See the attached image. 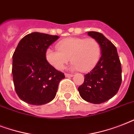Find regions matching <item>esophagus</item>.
Returning a JSON list of instances; mask_svg holds the SVG:
<instances>
[{"label":"esophagus","instance_id":"34e87169","mask_svg":"<svg viewBox=\"0 0 134 134\" xmlns=\"http://www.w3.org/2000/svg\"><path fill=\"white\" fill-rule=\"evenodd\" d=\"M65 76L66 77H72L73 74H65Z\"/></svg>","mask_w":134,"mask_h":134}]
</instances>
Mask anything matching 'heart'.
Returning a JSON list of instances; mask_svg holds the SVG:
<instances>
[{
  "label": "heart",
  "instance_id": "obj_1",
  "mask_svg": "<svg viewBox=\"0 0 134 134\" xmlns=\"http://www.w3.org/2000/svg\"><path fill=\"white\" fill-rule=\"evenodd\" d=\"M58 49L46 51V60L57 70L64 69L71 60V69L83 72L90 71L99 62L102 48L94 38L71 37L58 43Z\"/></svg>",
  "mask_w": 134,
  "mask_h": 134
}]
</instances>
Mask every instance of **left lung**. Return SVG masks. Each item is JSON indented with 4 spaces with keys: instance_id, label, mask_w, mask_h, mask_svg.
Returning a JSON list of instances; mask_svg holds the SVG:
<instances>
[{
    "instance_id": "8db88e82",
    "label": "left lung",
    "mask_w": 134,
    "mask_h": 134,
    "mask_svg": "<svg viewBox=\"0 0 134 134\" xmlns=\"http://www.w3.org/2000/svg\"><path fill=\"white\" fill-rule=\"evenodd\" d=\"M88 35L99 42L102 56L90 72L84 76L83 83L78 88L80 96L92 104L104 103L114 97L122 83V67L116 47L102 33Z\"/></svg>"
}]
</instances>
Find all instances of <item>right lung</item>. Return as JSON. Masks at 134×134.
Wrapping results in <instances>:
<instances>
[{
  "instance_id": "obj_1",
  "label": "right lung",
  "mask_w": 134,
  "mask_h": 134,
  "mask_svg": "<svg viewBox=\"0 0 134 134\" xmlns=\"http://www.w3.org/2000/svg\"><path fill=\"white\" fill-rule=\"evenodd\" d=\"M59 38L57 35L32 32L23 37L12 56V75L16 92L29 104L40 106L56 95L64 74L46 60V51Z\"/></svg>"
}]
</instances>
